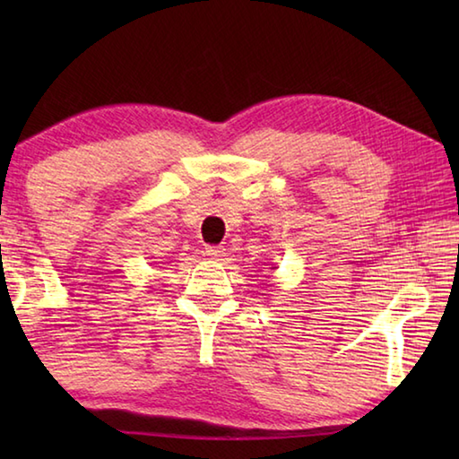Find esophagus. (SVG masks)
<instances>
[{
    "mask_svg": "<svg viewBox=\"0 0 459 459\" xmlns=\"http://www.w3.org/2000/svg\"><path fill=\"white\" fill-rule=\"evenodd\" d=\"M222 255H224L222 247H207V248H204V256H209V258L219 260Z\"/></svg>",
    "mask_w": 459,
    "mask_h": 459,
    "instance_id": "obj_1",
    "label": "esophagus"
}]
</instances>
